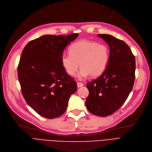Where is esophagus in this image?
<instances>
[{
  "label": "esophagus",
  "instance_id": "34e87169",
  "mask_svg": "<svg viewBox=\"0 0 152 152\" xmlns=\"http://www.w3.org/2000/svg\"><path fill=\"white\" fill-rule=\"evenodd\" d=\"M83 86V84L82 83H80V82H77V87L79 88V87H81Z\"/></svg>",
  "mask_w": 152,
  "mask_h": 152
}]
</instances>
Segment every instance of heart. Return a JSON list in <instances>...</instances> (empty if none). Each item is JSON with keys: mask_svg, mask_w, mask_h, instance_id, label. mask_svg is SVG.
Wrapping results in <instances>:
<instances>
[{"mask_svg": "<svg viewBox=\"0 0 152 152\" xmlns=\"http://www.w3.org/2000/svg\"><path fill=\"white\" fill-rule=\"evenodd\" d=\"M69 52L61 56L62 66L69 75L74 76L80 65L82 68L77 75L80 80L89 75L91 77L100 75L106 69L110 57L107 45L88 40L73 44Z\"/></svg>", "mask_w": 152, "mask_h": 152, "instance_id": "b5f03b06", "label": "heart"}]
</instances>
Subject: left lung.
<instances>
[{
    "label": "left lung",
    "mask_w": 152,
    "mask_h": 152,
    "mask_svg": "<svg viewBox=\"0 0 152 152\" xmlns=\"http://www.w3.org/2000/svg\"><path fill=\"white\" fill-rule=\"evenodd\" d=\"M110 47V57L104 72L87 83L89 95L87 110L100 117H107L118 110L133 88L135 58L125 42L108 34H98Z\"/></svg>",
    "instance_id": "left-lung-1"
}]
</instances>
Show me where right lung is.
<instances>
[{"label":"right lung","mask_w":152,"mask_h":152,"mask_svg":"<svg viewBox=\"0 0 152 152\" xmlns=\"http://www.w3.org/2000/svg\"><path fill=\"white\" fill-rule=\"evenodd\" d=\"M78 35H45L29 42L22 52L17 69L22 94L42 117L61 116L71 95L77 91V83L66 74L61 56Z\"/></svg>","instance_id":"obj_1"}]
</instances>
